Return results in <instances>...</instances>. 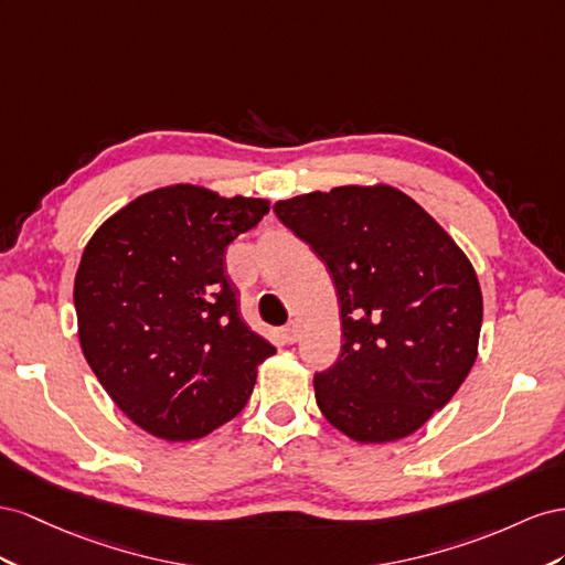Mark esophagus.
I'll return each instance as SVG.
<instances>
[{
  "label": "esophagus",
  "mask_w": 565,
  "mask_h": 565,
  "mask_svg": "<svg viewBox=\"0 0 565 565\" xmlns=\"http://www.w3.org/2000/svg\"><path fill=\"white\" fill-rule=\"evenodd\" d=\"M281 335H284L286 343H296L298 335H300V321L298 319L288 321V324L284 327V331H281Z\"/></svg>",
  "instance_id": "esophagus-1"
}]
</instances>
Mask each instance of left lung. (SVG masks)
Wrapping results in <instances>:
<instances>
[{"mask_svg":"<svg viewBox=\"0 0 565 565\" xmlns=\"http://www.w3.org/2000/svg\"><path fill=\"white\" fill-rule=\"evenodd\" d=\"M327 263L343 345L315 376L327 422L362 445L416 433L478 358L476 269L438 222L388 184L335 186L274 203Z\"/></svg>","mask_w":565,"mask_h":565,"instance_id":"1","label":"left lung"}]
</instances>
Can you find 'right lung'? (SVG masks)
I'll use <instances>...</instances> for the list:
<instances>
[{"mask_svg":"<svg viewBox=\"0 0 565 565\" xmlns=\"http://www.w3.org/2000/svg\"><path fill=\"white\" fill-rule=\"evenodd\" d=\"M269 201L160 186L94 232L75 274L79 348L120 412L160 440H199L246 407L267 338L238 315L224 250Z\"/></svg>","mask_w":565,"mask_h":565,"instance_id":"obj_1","label":"right lung"}]
</instances>
